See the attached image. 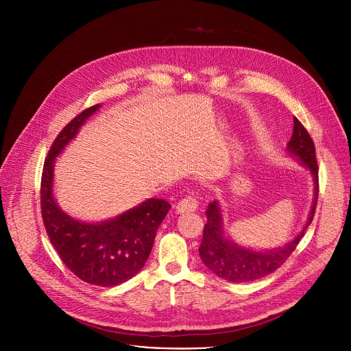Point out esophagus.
I'll list each match as a JSON object with an SVG mask.
<instances>
[{
  "label": "esophagus",
  "mask_w": 351,
  "mask_h": 351,
  "mask_svg": "<svg viewBox=\"0 0 351 351\" xmlns=\"http://www.w3.org/2000/svg\"><path fill=\"white\" fill-rule=\"evenodd\" d=\"M198 207V202L197 198L193 194L186 195L184 198H182L180 202L176 206V213L178 214H186V213H193L195 211Z\"/></svg>",
  "instance_id": "esophagus-1"
}]
</instances>
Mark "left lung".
<instances>
[{
    "label": "left lung",
    "mask_w": 351,
    "mask_h": 351,
    "mask_svg": "<svg viewBox=\"0 0 351 351\" xmlns=\"http://www.w3.org/2000/svg\"><path fill=\"white\" fill-rule=\"evenodd\" d=\"M293 136L287 143V152L297 157L310 171L314 178L315 191H314V203L308 217V221L300 234L285 247L271 250V252H254V250L243 248L225 237L222 228V214L217 202L208 206L207 223L204 226V234L202 244H199V257H202L204 265L213 271L217 276L234 282H253L261 279L274 271H276L290 254L294 252L297 244L304 236L306 229L313 222L317 199L319 191V179H318V164L315 157V145L307 132L297 118L293 119Z\"/></svg>",
    "instance_id": "left-lung-1"
}]
</instances>
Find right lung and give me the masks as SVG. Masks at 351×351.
I'll list each match as a JSON object with an SVG mask.
<instances>
[{"label":"right lung","instance_id":"right-lung-1","mask_svg":"<svg viewBox=\"0 0 351 351\" xmlns=\"http://www.w3.org/2000/svg\"><path fill=\"white\" fill-rule=\"evenodd\" d=\"M98 108L97 104L82 111L54 140L44 161L40 204L49 241L68 269L90 285L112 287L129 280L143 268L171 204L161 198H149L101 223L79 222L61 211L53 197L56 157Z\"/></svg>","mask_w":351,"mask_h":351}]
</instances>
